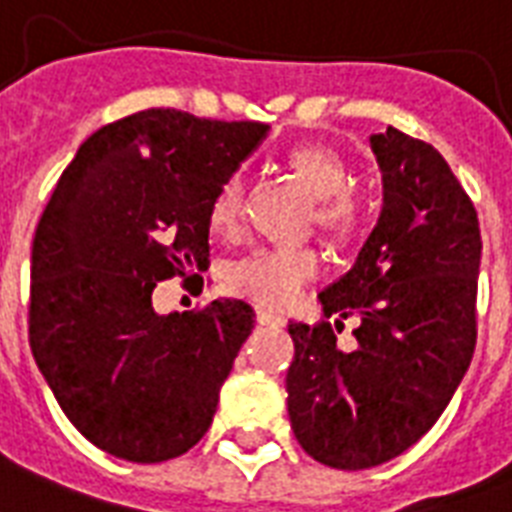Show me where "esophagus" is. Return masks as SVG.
Returning a JSON list of instances; mask_svg holds the SVG:
<instances>
[{
  "label": "esophagus",
  "mask_w": 512,
  "mask_h": 512,
  "mask_svg": "<svg viewBox=\"0 0 512 512\" xmlns=\"http://www.w3.org/2000/svg\"><path fill=\"white\" fill-rule=\"evenodd\" d=\"M257 321H260L263 327H287V319L279 316V313L268 311V308H257Z\"/></svg>",
  "instance_id": "obj_1"
}]
</instances>
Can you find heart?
I'll list each match as a JSON object with an SVG mask.
<instances>
[{
  "instance_id": "obj_1",
  "label": "heart",
  "mask_w": 512,
  "mask_h": 512,
  "mask_svg": "<svg viewBox=\"0 0 512 512\" xmlns=\"http://www.w3.org/2000/svg\"><path fill=\"white\" fill-rule=\"evenodd\" d=\"M287 170L319 196V225L335 239H350L364 220L361 201L350 193V172L342 156L327 146H295L284 156ZM241 180L228 177L209 204V228L217 236H233L241 223ZM319 273V255L305 247H263L231 265L233 292L265 305L292 303L300 289Z\"/></svg>"
}]
</instances>
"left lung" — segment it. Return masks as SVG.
<instances>
[{"label":"left lung","instance_id":"left-lung-1","mask_svg":"<svg viewBox=\"0 0 512 512\" xmlns=\"http://www.w3.org/2000/svg\"><path fill=\"white\" fill-rule=\"evenodd\" d=\"M369 146L382 212L353 268L319 295L327 319L361 321L356 348H337L329 324H289V422L305 452L337 470L374 468L417 444L476 348L473 201L428 143L388 127Z\"/></svg>","mask_w":512,"mask_h":512}]
</instances>
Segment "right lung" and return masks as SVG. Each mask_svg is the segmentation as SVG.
<instances>
[{"label": "right lung", "mask_w": 512, "mask_h": 512, "mask_svg": "<svg viewBox=\"0 0 512 512\" xmlns=\"http://www.w3.org/2000/svg\"><path fill=\"white\" fill-rule=\"evenodd\" d=\"M268 130L175 108L124 116L79 146L36 225L31 353L74 428L119 460L180 457L212 425L255 311L220 297L162 316L151 295L207 271L209 204Z\"/></svg>", "instance_id": "1"}]
</instances>
